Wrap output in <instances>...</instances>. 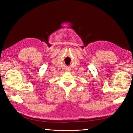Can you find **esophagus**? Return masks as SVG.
Masks as SVG:
<instances>
[{
  "label": "esophagus",
  "mask_w": 133,
  "mask_h": 133,
  "mask_svg": "<svg viewBox=\"0 0 133 133\" xmlns=\"http://www.w3.org/2000/svg\"><path fill=\"white\" fill-rule=\"evenodd\" d=\"M70 70H71L70 69H67L66 70V71H67V72H69V71H70Z\"/></svg>",
  "instance_id": "esophagus-1"
}]
</instances>
